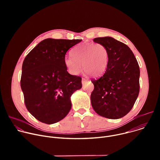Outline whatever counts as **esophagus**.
Segmentation results:
<instances>
[{
	"instance_id": "34e87169",
	"label": "esophagus",
	"mask_w": 160,
	"mask_h": 160,
	"mask_svg": "<svg viewBox=\"0 0 160 160\" xmlns=\"http://www.w3.org/2000/svg\"><path fill=\"white\" fill-rule=\"evenodd\" d=\"M87 81V79H85V78H82V84L83 85Z\"/></svg>"
}]
</instances>
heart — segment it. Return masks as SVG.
<instances>
[{
  "label": "heart",
  "mask_w": 160,
  "mask_h": 160,
  "mask_svg": "<svg viewBox=\"0 0 160 160\" xmlns=\"http://www.w3.org/2000/svg\"><path fill=\"white\" fill-rule=\"evenodd\" d=\"M72 55L73 58L66 57L64 59L67 69L72 75L80 74L83 68L87 74L97 77L106 70L109 60L108 51L101 43L82 44L73 51Z\"/></svg>",
  "instance_id": "b5f03b06"
}]
</instances>
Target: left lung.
Instances as JSON below:
<instances>
[{
  "label": "left lung",
  "mask_w": 160,
  "mask_h": 160,
  "mask_svg": "<svg viewBox=\"0 0 160 160\" xmlns=\"http://www.w3.org/2000/svg\"><path fill=\"white\" fill-rule=\"evenodd\" d=\"M108 51L106 70L98 79L92 80V106L99 115L109 118L123 117L132 109L139 93V66L127 45L112 37H98Z\"/></svg>",
  "instance_id": "1"
}]
</instances>
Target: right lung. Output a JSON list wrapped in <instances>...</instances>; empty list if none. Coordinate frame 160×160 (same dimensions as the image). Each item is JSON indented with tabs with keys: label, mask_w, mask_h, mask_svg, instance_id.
<instances>
[{
	"label": "right lung",
	"mask_w": 160,
	"mask_h": 160,
	"mask_svg": "<svg viewBox=\"0 0 160 160\" xmlns=\"http://www.w3.org/2000/svg\"><path fill=\"white\" fill-rule=\"evenodd\" d=\"M81 41L45 39L24 59L21 87L27 109L38 121L53 124L70 112L71 96L82 88V78L67 72L65 55Z\"/></svg>",
	"instance_id": "obj_1"
}]
</instances>
